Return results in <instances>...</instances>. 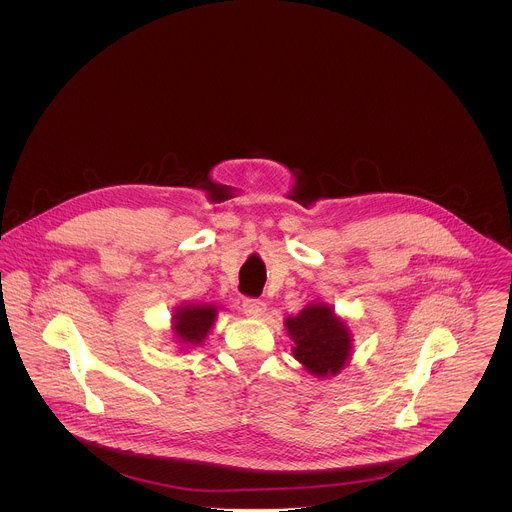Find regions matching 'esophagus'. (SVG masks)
<instances>
[{
    "mask_svg": "<svg viewBox=\"0 0 512 512\" xmlns=\"http://www.w3.org/2000/svg\"><path fill=\"white\" fill-rule=\"evenodd\" d=\"M242 309H244V313H246V315L260 317V315H264V311H266V303H264V301H260V299H244Z\"/></svg>",
    "mask_w": 512,
    "mask_h": 512,
    "instance_id": "esophagus-1",
    "label": "esophagus"
}]
</instances>
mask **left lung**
<instances>
[{
  "instance_id": "obj_1",
  "label": "left lung",
  "mask_w": 512,
  "mask_h": 512,
  "mask_svg": "<svg viewBox=\"0 0 512 512\" xmlns=\"http://www.w3.org/2000/svg\"><path fill=\"white\" fill-rule=\"evenodd\" d=\"M284 327L293 341V359L315 378L337 376L353 355V331L325 301H311L288 315Z\"/></svg>"
}]
</instances>
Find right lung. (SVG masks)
Returning <instances> with one entry per match:
<instances>
[{
	"instance_id": "obj_1",
	"label": "right lung",
	"mask_w": 512,
	"mask_h": 512,
	"mask_svg": "<svg viewBox=\"0 0 512 512\" xmlns=\"http://www.w3.org/2000/svg\"><path fill=\"white\" fill-rule=\"evenodd\" d=\"M219 311L220 307L215 303H191V301H183L173 309L171 333L181 353L205 343V339L209 337L217 321Z\"/></svg>"
}]
</instances>
